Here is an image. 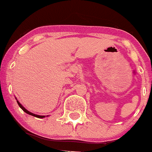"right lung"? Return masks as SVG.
<instances>
[{
    "instance_id": "obj_1",
    "label": "right lung",
    "mask_w": 152,
    "mask_h": 152,
    "mask_svg": "<svg viewBox=\"0 0 152 152\" xmlns=\"http://www.w3.org/2000/svg\"><path fill=\"white\" fill-rule=\"evenodd\" d=\"M16 100H17V98H16ZM17 103H18L19 107H20V108L22 109V110L24 111V112L26 113L29 114V115H31V116H35V117H37V118H44V117H45V116H39V115H36V114H34V113H33L29 112V111H28L27 110H26V109H25L23 107L22 105H21L20 103V102L18 101V100H17Z\"/></svg>"
}]
</instances>
